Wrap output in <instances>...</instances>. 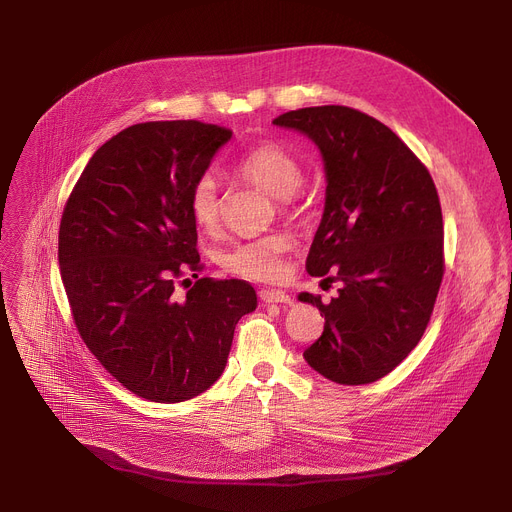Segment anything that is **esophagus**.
<instances>
[{
	"mask_svg": "<svg viewBox=\"0 0 512 512\" xmlns=\"http://www.w3.org/2000/svg\"><path fill=\"white\" fill-rule=\"evenodd\" d=\"M259 299H261L263 303H286V305L292 303V299L288 297L286 292L276 290V288H261V290H259Z\"/></svg>",
	"mask_w": 512,
	"mask_h": 512,
	"instance_id": "esophagus-1",
	"label": "esophagus"
}]
</instances>
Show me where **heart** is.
<instances>
[{"mask_svg": "<svg viewBox=\"0 0 512 512\" xmlns=\"http://www.w3.org/2000/svg\"><path fill=\"white\" fill-rule=\"evenodd\" d=\"M234 170L242 180L261 188V191L280 199L282 203L297 193L305 180L299 159L272 141L259 143L247 153H242ZM188 207H191L193 220L201 230L213 232L220 226L222 195L218 182L211 174H203L193 182ZM288 249L290 238L286 234H265L236 242L222 255V265L226 272L245 280L274 282L284 276V255Z\"/></svg>", "mask_w": 512, "mask_h": 512, "instance_id": "1", "label": "heart"}]
</instances>
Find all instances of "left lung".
<instances>
[{"label":"left lung","mask_w":512,"mask_h":512,"mask_svg":"<svg viewBox=\"0 0 512 512\" xmlns=\"http://www.w3.org/2000/svg\"><path fill=\"white\" fill-rule=\"evenodd\" d=\"M274 124L305 132L324 157L326 207L307 272L342 282L328 305L299 294L326 317L303 357L336 384L378 382L421 340L444 278L436 184L386 124L353 107H303Z\"/></svg>","instance_id":"obj_1"}]
</instances>
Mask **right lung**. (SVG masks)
<instances>
[{"instance_id": "obj_1", "label": "right lung", "mask_w": 512, "mask_h": 512, "mask_svg": "<svg viewBox=\"0 0 512 512\" xmlns=\"http://www.w3.org/2000/svg\"><path fill=\"white\" fill-rule=\"evenodd\" d=\"M230 137L199 120L128 126L93 153L62 213L58 259L76 330L126 390L153 402L205 392L238 319L257 307L245 280L199 278L175 292L203 267L191 186Z\"/></svg>"}]
</instances>
